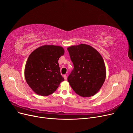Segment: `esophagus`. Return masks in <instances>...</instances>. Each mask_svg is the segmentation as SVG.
<instances>
[{
  "label": "esophagus",
  "mask_w": 133,
  "mask_h": 133,
  "mask_svg": "<svg viewBox=\"0 0 133 133\" xmlns=\"http://www.w3.org/2000/svg\"><path fill=\"white\" fill-rule=\"evenodd\" d=\"M63 78H64V79H65V80H67V76L66 75H64V76H63Z\"/></svg>",
  "instance_id": "1"
}]
</instances>
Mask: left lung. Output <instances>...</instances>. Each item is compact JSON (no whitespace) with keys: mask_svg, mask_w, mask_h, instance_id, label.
Returning a JSON list of instances; mask_svg holds the SVG:
<instances>
[{"mask_svg":"<svg viewBox=\"0 0 133 133\" xmlns=\"http://www.w3.org/2000/svg\"><path fill=\"white\" fill-rule=\"evenodd\" d=\"M74 68L67 80L74 91L81 97L96 94L106 78V68L99 53L90 45L80 44L67 48Z\"/></svg>","mask_w":133,"mask_h":133,"instance_id":"8db88e82","label":"left lung"}]
</instances>
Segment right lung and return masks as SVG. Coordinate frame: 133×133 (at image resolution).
Segmentation results:
<instances>
[{
    "label": "right lung",
    "instance_id": "1",
    "mask_svg": "<svg viewBox=\"0 0 133 133\" xmlns=\"http://www.w3.org/2000/svg\"><path fill=\"white\" fill-rule=\"evenodd\" d=\"M65 53L61 46L44 45L29 56L24 76L29 87L37 95L52 94L64 80L60 73L58 60Z\"/></svg>",
    "mask_w": 133,
    "mask_h": 133
}]
</instances>
